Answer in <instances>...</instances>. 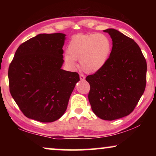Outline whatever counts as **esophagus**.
Instances as JSON below:
<instances>
[{
  "instance_id": "34e87169",
  "label": "esophagus",
  "mask_w": 156,
  "mask_h": 156,
  "mask_svg": "<svg viewBox=\"0 0 156 156\" xmlns=\"http://www.w3.org/2000/svg\"><path fill=\"white\" fill-rule=\"evenodd\" d=\"M80 80L82 81H84L85 80V76L84 75V74H80Z\"/></svg>"
}]
</instances>
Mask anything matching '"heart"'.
Returning a JSON list of instances; mask_svg holds the SVG:
<instances>
[{
  "label": "heart",
  "mask_w": 156,
  "mask_h": 156,
  "mask_svg": "<svg viewBox=\"0 0 156 156\" xmlns=\"http://www.w3.org/2000/svg\"><path fill=\"white\" fill-rule=\"evenodd\" d=\"M112 50L108 36L101 33L74 36L67 46L65 62L71 67L80 60V67L87 73H94L104 67Z\"/></svg>",
  "instance_id": "heart-1"
}]
</instances>
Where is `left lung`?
Listing matches in <instances>:
<instances>
[{"label":"left lung","instance_id":"left-lung-1","mask_svg":"<svg viewBox=\"0 0 156 156\" xmlns=\"http://www.w3.org/2000/svg\"><path fill=\"white\" fill-rule=\"evenodd\" d=\"M112 39V50L104 67L87 76L88 98L96 116L112 121L133 112L146 84L147 64L133 39L116 30H104Z\"/></svg>","mask_w":156,"mask_h":156}]
</instances>
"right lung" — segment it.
Wrapping results in <instances>:
<instances>
[{
    "instance_id": "obj_1",
    "label": "right lung",
    "mask_w": 156,
    "mask_h": 156,
    "mask_svg": "<svg viewBox=\"0 0 156 156\" xmlns=\"http://www.w3.org/2000/svg\"><path fill=\"white\" fill-rule=\"evenodd\" d=\"M63 33L39 34L18 47L8 69L9 89L27 118L48 123L65 114L76 72L63 70Z\"/></svg>"
}]
</instances>
